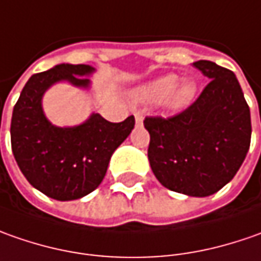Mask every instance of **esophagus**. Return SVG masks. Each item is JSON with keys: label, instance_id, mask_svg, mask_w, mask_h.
Here are the masks:
<instances>
[{"label": "esophagus", "instance_id": "obj_1", "mask_svg": "<svg viewBox=\"0 0 261 261\" xmlns=\"http://www.w3.org/2000/svg\"><path fill=\"white\" fill-rule=\"evenodd\" d=\"M134 117H136V122H137V124H141V122H143V114L140 113V111H136V113H134Z\"/></svg>", "mask_w": 261, "mask_h": 261}]
</instances>
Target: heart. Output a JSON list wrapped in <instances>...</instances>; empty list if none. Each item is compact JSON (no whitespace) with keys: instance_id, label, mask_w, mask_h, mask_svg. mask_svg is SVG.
<instances>
[{"instance_id":"1","label":"heart","mask_w":261,"mask_h":261,"mask_svg":"<svg viewBox=\"0 0 261 261\" xmlns=\"http://www.w3.org/2000/svg\"><path fill=\"white\" fill-rule=\"evenodd\" d=\"M196 94V85L193 81L179 82V76L166 75L144 85L139 91V96L148 102H165L172 108H182L191 103Z\"/></svg>"}]
</instances>
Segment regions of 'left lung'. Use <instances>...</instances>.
<instances>
[{
  "mask_svg": "<svg viewBox=\"0 0 261 261\" xmlns=\"http://www.w3.org/2000/svg\"><path fill=\"white\" fill-rule=\"evenodd\" d=\"M210 84L172 117H146L148 162L165 188L210 196L236 176L251 140L250 108L236 75L210 60L193 62Z\"/></svg>",
  "mask_w": 261,
  "mask_h": 261,
  "instance_id": "left-lung-1",
  "label": "left lung"
}]
</instances>
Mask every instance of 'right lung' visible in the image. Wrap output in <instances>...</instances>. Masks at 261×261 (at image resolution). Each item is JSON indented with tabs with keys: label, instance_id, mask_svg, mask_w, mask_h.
I'll return each instance as SVG.
<instances>
[{
	"label": "right lung",
	"instance_id": "add662e5",
	"mask_svg": "<svg viewBox=\"0 0 261 261\" xmlns=\"http://www.w3.org/2000/svg\"><path fill=\"white\" fill-rule=\"evenodd\" d=\"M94 68L58 65L33 75L14 105L11 148L15 162L32 186L56 201L79 199L102 182L115 148L128 137L136 120L110 122L99 114L77 127L51 125L41 110L44 91L59 81L88 86Z\"/></svg>",
	"mask_w": 261,
	"mask_h": 261
}]
</instances>
